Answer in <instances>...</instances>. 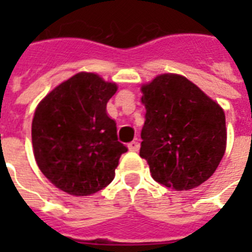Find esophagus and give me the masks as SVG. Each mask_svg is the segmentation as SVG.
<instances>
[{"instance_id":"obj_1","label":"esophagus","mask_w":252,"mask_h":252,"mask_svg":"<svg viewBox=\"0 0 252 252\" xmlns=\"http://www.w3.org/2000/svg\"><path fill=\"white\" fill-rule=\"evenodd\" d=\"M128 149L130 150V152H138V149H140V142L137 141H132L128 144Z\"/></svg>"}]
</instances>
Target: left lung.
<instances>
[{
  "label": "left lung",
  "instance_id": "left-lung-1",
  "mask_svg": "<svg viewBox=\"0 0 252 252\" xmlns=\"http://www.w3.org/2000/svg\"><path fill=\"white\" fill-rule=\"evenodd\" d=\"M145 123L140 157L156 182L178 191L204 183L226 149L225 114L186 77L161 74L142 85Z\"/></svg>",
  "mask_w": 252,
  "mask_h": 252
}]
</instances>
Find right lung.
Segmentation results:
<instances>
[{
  "label": "right lung",
  "instance_id": "right-lung-1",
  "mask_svg": "<svg viewBox=\"0 0 252 252\" xmlns=\"http://www.w3.org/2000/svg\"><path fill=\"white\" fill-rule=\"evenodd\" d=\"M116 90L98 74L77 73L36 107L33 156L45 178L69 195L89 196L107 187L128 150L106 111Z\"/></svg>",
  "mask_w": 252,
  "mask_h": 252
}]
</instances>
